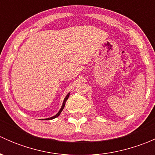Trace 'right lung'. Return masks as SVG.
Returning <instances> with one entry per match:
<instances>
[{
  "instance_id": "obj_1",
  "label": "right lung",
  "mask_w": 155,
  "mask_h": 155,
  "mask_svg": "<svg viewBox=\"0 0 155 155\" xmlns=\"http://www.w3.org/2000/svg\"><path fill=\"white\" fill-rule=\"evenodd\" d=\"M69 96H70V93H68V94L67 95V96H66V97H65V98H64V100L63 104H62V107H61V109H60V110H59V112H58V113L56 114V115H54V116H53V117H51V118H46V120H51V119H53V118H57L58 116H59V115H60V114H61V112H62V110H63V109H64V108L65 104H66V101H68V99Z\"/></svg>"
}]
</instances>
